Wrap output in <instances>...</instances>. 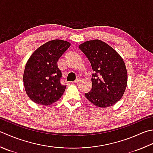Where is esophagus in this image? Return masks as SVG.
Returning <instances> with one entry per match:
<instances>
[{
	"mask_svg": "<svg viewBox=\"0 0 153 153\" xmlns=\"http://www.w3.org/2000/svg\"><path fill=\"white\" fill-rule=\"evenodd\" d=\"M80 81H81L80 79H76V80L74 81V83H79V82H80Z\"/></svg>",
	"mask_w": 153,
	"mask_h": 153,
	"instance_id": "1",
	"label": "esophagus"
}]
</instances>
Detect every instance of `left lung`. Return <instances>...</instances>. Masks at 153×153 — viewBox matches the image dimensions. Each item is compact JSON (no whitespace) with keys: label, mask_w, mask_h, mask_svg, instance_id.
I'll return each instance as SVG.
<instances>
[{"label":"left lung","mask_w":153,"mask_h":153,"mask_svg":"<svg viewBox=\"0 0 153 153\" xmlns=\"http://www.w3.org/2000/svg\"><path fill=\"white\" fill-rule=\"evenodd\" d=\"M79 48L90 62L92 88L85 97L98 107L113 106L121 100L127 85V71L121 56L100 40L87 41Z\"/></svg>","instance_id":"1"}]
</instances>
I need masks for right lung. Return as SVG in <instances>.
Here are the masks:
<instances>
[{
  "mask_svg": "<svg viewBox=\"0 0 153 153\" xmlns=\"http://www.w3.org/2000/svg\"><path fill=\"white\" fill-rule=\"evenodd\" d=\"M62 40L48 42L36 50L27 62L23 75L26 94L34 103L49 105L58 101L66 85L60 83L58 60L70 46Z\"/></svg>",
  "mask_w": 153,
  "mask_h": 153,
  "instance_id": "1",
  "label": "right lung"
}]
</instances>
